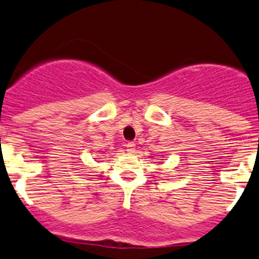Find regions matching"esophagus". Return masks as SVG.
<instances>
[{"label": "esophagus", "instance_id": "34e87169", "mask_svg": "<svg viewBox=\"0 0 259 259\" xmlns=\"http://www.w3.org/2000/svg\"><path fill=\"white\" fill-rule=\"evenodd\" d=\"M135 144L134 143H127L126 144V151L129 153H134L135 152Z\"/></svg>", "mask_w": 259, "mask_h": 259}]
</instances>
